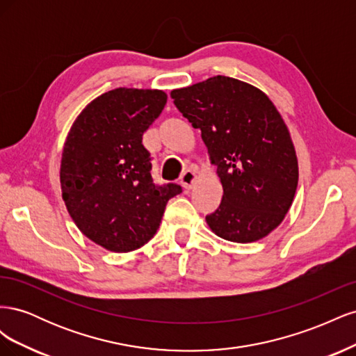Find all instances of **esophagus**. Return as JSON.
<instances>
[{"label": "esophagus", "instance_id": "esophagus-1", "mask_svg": "<svg viewBox=\"0 0 356 356\" xmlns=\"http://www.w3.org/2000/svg\"><path fill=\"white\" fill-rule=\"evenodd\" d=\"M196 181H197V175H196L195 170L187 169L181 174V184H182V187L187 188V190L193 188V186H195Z\"/></svg>", "mask_w": 356, "mask_h": 356}]
</instances>
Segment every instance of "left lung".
<instances>
[{
  "label": "left lung",
  "mask_w": 356,
  "mask_h": 356,
  "mask_svg": "<svg viewBox=\"0 0 356 356\" xmlns=\"http://www.w3.org/2000/svg\"><path fill=\"white\" fill-rule=\"evenodd\" d=\"M170 96L200 129L222 184L221 204L207 217L209 229L230 242L263 239L284 221L298 184L296 148L282 115L264 92L225 75Z\"/></svg>",
  "instance_id": "obj_1"
}]
</instances>
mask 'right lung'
Returning <instances> with one entry per match:
<instances>
[{"instance_id":"add662e5","label":"right lung","mask_w":356,"mask_h":356,"mask_svg":"<svg viewBox=\"0 0 356 356\" xmlns=\"http://www.w3.org/2000/svg\"><path fill=\"white\" fill-rule=\"evenodd\" d=\"M157 89L106 92L75 118L60 160L62 199L80 232L113 252L144 246L156 234L178 184L156 186L143 135L165 108Z\"/></svg>"}]
</instances>
